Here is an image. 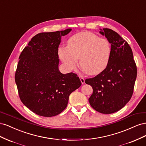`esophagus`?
I'll return each mask as SVG.
<instances>
[{"label": "esophagus", "instance_id": "obj_1", "mask_svg": "<svg viewBox=\"0 0 146 146\" xmlns=\"http://www.w3.org/2000/svg\"><path fill=\"white\" fill-rule=\"evenodd\" d=\"M79 78H80V81H81V83H82V84H84L85 83V78H84V77H82V76H79Z\"/></svg>", "mask_w": 146, "mask_h": 146}]
</instances>
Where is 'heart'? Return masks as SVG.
<instances>
[{
	"mask_svg": "<svg viewBox=\"0 0 146 146\" xmlns=\"http://www.w3.org/2000/svg\"><path fill=\"white\" fill-rule=\"evenodd\" d=\"M111 47L107 39L100 38L89 32L75 34L69 38L67 47H60L58 54L69 70L79 64L86 74L95 76L107 68L111 56Z\"/></svg>",
	"mask_w": 146,
	"mask_h": 146,
	"instance_id": "obj_1",
	"label": "heart"
}]
</instances>
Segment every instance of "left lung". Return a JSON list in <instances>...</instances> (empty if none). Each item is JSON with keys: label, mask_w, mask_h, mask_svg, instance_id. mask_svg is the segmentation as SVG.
<instances>
[{"label": "left lung", "mask_w": 146, "mask_h": 146, "mask_svg": "<svg viewBox=\"0 0 146 146\" xmlns=\"http://www.w3.org/2000/svg\"><path fill=\"white\" fill-rule=\"evenodd\" d=\"M99 33L111 44L108 66L85 83L92 86L89 98L91 107L103 114H111L122 108L133 94L137 69L131 47L117 33L110 29H100Z\"/></svg>", "instance_id": "1"}]
</instances>
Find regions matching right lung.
Returning <instances> with one entry per match:
<instances>
[{"instance_id":"obj_1","label":"right lung","mask_w":146,"mask_h":146,"mask_svg":"<svg viewBox=\"0 0 146 146\" xmlns=\"http://www.w3.org/2000/svg\"><path fill=\"white\" fill-rule=\"evenodd\" d=\"M71 30L38 33L19 56L15 74L19 98L38 115H58L67 107L69 95L82 85L77 74H64L58 68L61 36Z\"/></svg>"}]
</instances>
